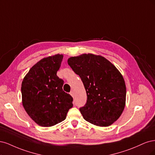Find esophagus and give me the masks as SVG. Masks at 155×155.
I'll list each match as a JSON object with an SVG mask.
<instances>
[{
    "mask_svg": "<svg viewBox=\"0 0 155 155\" xmlns=\"http://www.w3.org/2000/svg\"><path fill=\"white\" fill-rule=\"evenodd\" d=\"M70 94H71V95L72 97H73V95H74L73 92V91H71V92H70Z\"/></svg>",
    "mask_w": 155,
    "mask_h": 155,
    "instance_id": "34e87169",
    "label": "esophagus"
}]
</instances>
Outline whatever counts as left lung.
<instances>
[{"instance_id":"8db88e82","label":"left lung","mask_w":155,"mask_h":155,"mask_svg":"<svg viewBox=\"0 0 155 155\" xmlns=\"http://www.w3.org/2000/svg\"><path fill=\"white\" fill-rule=\"evenodd\" d=\"M68 63L86 89V104L79 109L84 118L101 127L117 120L125 107L126 87L116 67L104 57L93 54L71 57Z\"/></svg>"}]
</instances>
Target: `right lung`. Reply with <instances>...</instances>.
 I'll list each match as a JSON object with an SVG mask.
<instances>
[{"mask_svg":"<svg viewBox=\"0 0 155 155\" xmlns=\"http://www.w3.org/2000/svg\"><path fill=\"white\" fill-rule=\"evenodd\" d=\"M62 54L44 58L29 69L21 86L22 105L38 125L50 127L64 120L73 107V97L62 89L64 81L57 73Z\"/></svg>","mask_w":155,"mask_h":155,"instance_id":"add662e5","label":"right lung"}]
</instances>
